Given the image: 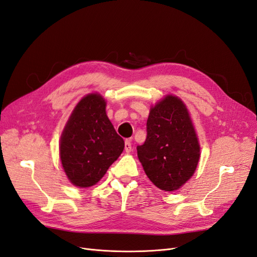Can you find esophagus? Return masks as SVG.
<instances>
[{
    "instance_id": "obj_1",
    "label": "esophagus",
    "mask_w": 257,
    "mask_h": 257,
    "mask_svg": "<svg viewBox=\"0 0 257 257\" xmlns=\"http://www.w3.org/2000/svg\"><path fill=\"white\" fill-rule=\"evenodd\" d=\"M131 139H126L125 140V145H124V150H125V152L126 153H130L131 151H132V143H131Z\"/></svg>"
}]
</instances>
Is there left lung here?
<instances>
[{
	"label": "left lung",
	"instance_id": "1",
	"mask_svg": "<svg viewBox=\"0 0 257 257\" xmlns=\"http://www.w3.org/2000/svg\"><path fill=\"white\" fill-rule=\"evenodd\" d=\"M148 178L165 191L178 190L193 175L200 145L189 112L181 99L167 95L150 110L147 139L137 147Z\"/></svg>",
	"mask_w": 257,
	"mask_h": 257
}]
</instances>
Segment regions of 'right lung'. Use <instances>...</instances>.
<instances>
[{"instance_id":"1","label":"right lung","mask_w":257,"mask_h":257,"mask_svg":"<svg viewBox=\"0 0 257 257\" xmlns=\"http://www.w3.org/2000/svg\"><path fill=\"white\" fill-rule=\"evenodd\" d=\"M105 108L101 94H87L75 106L60 137L61 164L69 181L79 188L98 183L124 149V140Z\"/></svg>"}]
</instances>
